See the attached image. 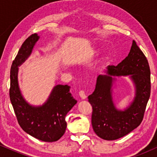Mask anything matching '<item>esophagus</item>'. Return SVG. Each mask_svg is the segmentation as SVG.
<instances>
[{"mask_svg":"<svg viewBox=\"0 0 157 157\" xmlns=\"http://www.w3.org/2000/svg\"><path fill=\"white\" fill-rule=\"evenodd\" d=\"M79 95H80V97L82 99V100H85V99L86 98V94H85V91H82V90L79 92Z\"/></svg>","mask_w":157,"mask_h":157,"instance_id":"esophagus-1","label":"esophagus"}]
</instances>
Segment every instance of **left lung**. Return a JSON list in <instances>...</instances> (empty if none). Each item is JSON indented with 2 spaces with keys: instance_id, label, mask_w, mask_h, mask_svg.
Returning a JSON list of instances; mask_svg holds the SVG:
<instances>
[{
  "instance_id": "8db88e82",
  "label": "left lung",
  "mask_w": 157,
  "mask_h": 157,
  "mask_svg": "<svg viewBox=\"0 0 157 157\" xmlns=\"http://www.w3.org/2000/svg\"><path fill=\"white\" fill-rule=\"evenodd\" d=\"M106 75L97 79L94 91L88 97L92 106L91 124L99 137L115 140L137 128L143 120L151 94V71L148 62L133 40L128 55L117 66H109ZM130 76L135 86V97L123 111L116 109L112 100V76Z\"/></svg>"
}]
</instances>
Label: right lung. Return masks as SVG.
<instances>
[{
  "label": "right lung",
  "instance_id": "1",
  "mask_svg": "<svg viewBox=\"0 0 157 157\" xmlns=\"http://www.w3.org/2000/svg\"><path fill=\"white\" fill-rule=\"evenodd\" d=\"M40 37L30 35L23 42L10 71V97L20 126L25 132L44 142H55L65 134L66 114L77 100L70 93L68 85H57L52 89L48 100L40 106H33L23 98L19 89L18 67L31 55Z\"/></svg>",
  "mask_w": 157,
  "mask_h": 157
}]
</instances>
